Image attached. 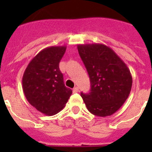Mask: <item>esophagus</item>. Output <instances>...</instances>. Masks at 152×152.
<instances>
[{
    "instance_id": "esophagus-1",
    "label": "esophagus",
    "mask_w": 152,
    "mask_h": 152,
    "mask_svg": "<svg viewBox=\"0 0 152 152\" xmlns=\"http://www.w3.org/2000/svg\"><path fill=\"white\" fill-rule=\"evenodd\" d=\"M73 92L74 93L78 92V88H77V87H75V88L73 89Z\"/></svg>"
}]
</instances>
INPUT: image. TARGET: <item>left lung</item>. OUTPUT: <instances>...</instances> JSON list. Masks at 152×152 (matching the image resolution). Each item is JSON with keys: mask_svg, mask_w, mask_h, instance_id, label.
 <instances>
[{"mask_svg": "<svg viewBox=\"0 0 152 152\" xmlns=\"http://www.w3.org/2000/svg\"><path fill=\"white\" fill-rule=\"evenodd\" d=\"M77 50L91 80L90 93L80 94L86 107L95 116H111L129 96L132 85L129 69L103 44H80Z\"/></svg>", "mask_w": 152, "mask_h": 152, "instance_id": "left-lung-1", "label": "left lung"}]
</instances>
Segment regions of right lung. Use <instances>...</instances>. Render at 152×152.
<instances>
[{"label": "right lung", "instance_id": "right-lung-1", "mask_svg": "<svg viewBox=\"0 0 152 152\" xmlns=\"http://www.w3.org/2000/svg\"><path fill=\"white\" fill-rule=\"evenodd\" d=\"M65 50V45L42 49L29 61L23 76V91L26 100L47 116L60 112L72 94V90L64 86L59 70Z\"/></svg>", "mask_w": 152, "mask_h": 152}]
</instances>
